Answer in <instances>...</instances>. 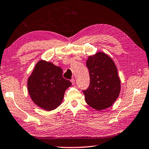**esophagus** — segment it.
I'll list each match as a JSON object with an SVG mask.
<instances>
[{
    "instance_id": "esophagus-1",
    "label": "esophagus",
    "mask_w": 149,
    "mask_h": 149,
    "mask_svg": "<svg viewBox=\"0 0 149 149\" xmlns=\"http://www.w3.org/2000/svg\"><path fill=\"white\" fill-rule=\"evenodd\" d=\"M71 82H72V85H74V84H75V79H71Z\"/></svg>"
}]
</instances>
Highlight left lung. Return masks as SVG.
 Wrapping results in <instances>:
<instances>
[{"label": "left lung", "mask_w": 149, "mask_h": 149, "mask_svg": "<svg viewBox=\"0 0 149 149\" xmlns=\"http://www.w3.org/2000/svg\"><path fill=\"white\" fill-rule=\"evenodd\" d=\"M86 65L90 76L89 86L83 90L86 103L97 111L111 107L121 90V81L114 62L105 53L97 52L89 56Z\"/></svg>", "instance_id": "1"}]
</instances>
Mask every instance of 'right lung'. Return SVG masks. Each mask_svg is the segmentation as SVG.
I'll list each match as a JSON object with an SVG mask.
<instances>
[{"label": "right lung", "mask_w": 149, "mask_h": 149, "mask_svg": "<svg viewBox=\"0 0 149 149\" xmlns=\"http://www.w3.org/2000/svg\"><path fill=\"white\" fill-rule=\"evenodd\" d=\"M62 69L52 63L40 60L28 79V91L35 104L46 111L57 108L72 83L62 76Z\"/></svg>", "instance_id": "obj_1"}]
</instances>
